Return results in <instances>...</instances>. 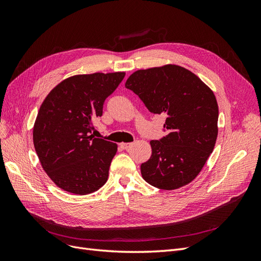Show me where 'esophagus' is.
Segmentation results:
<instances>
[{
    "instance_id": "obj_1",
    "label": "esophagus",
    "mask_w": 261,
    "mask_h": 261,
    "mask_svg": "<svg viewBox=\"0 0 261 261\" xmlns=\"http://www.w3.org/2000/svg\"><path fill=\"white\" fill-rule=\"evenodd\" d=\"M120 146L123 149H128L132 146V143H122V144H120Z\"/></svg>"
}]
</instances>
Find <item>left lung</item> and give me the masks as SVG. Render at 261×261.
<instances>
[{
	"label": "left lung",
	"instance_id": "obj_1",
	"mask_svg": "<svg viewBox=\"0 0 261 261\" xmlns=\"http://www.w3.org/2000/svg\"><path fill=\"white\" fill-rule=\"evenodd\" d=\"M150 112L165 114L168 135L151 140L152 154L140 165L143 178L172 191L199 174L215 148L219 108L215 93L191 70L168 64L138 69L125 83Z\"/></svg>",
	"mask_w": 261,
	"mask_h": 261
}]
</instances>
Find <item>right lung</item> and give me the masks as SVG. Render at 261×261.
<instances>
[{"label": "right lung", "instance_id": "1", "mask_svg": "<svg viewBox=\"0 0 261 261\" xmlns=\"http://www.w3.org/2000/svg\"><path fill=\"white\" fill-rule=\"evenodd\" d=\"M124 72L75 75L49 92L39 110L33 138L42 169L63 191L87 195L103 186L117 145L94 138L92 121Z\"/></svg>", "mask_w": 261, "mask_h": 261}]
</instances>
